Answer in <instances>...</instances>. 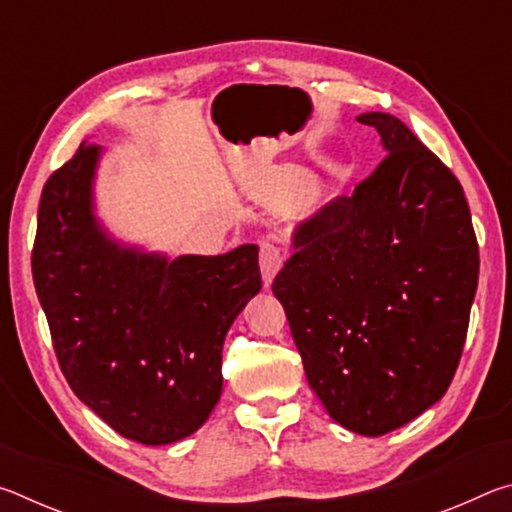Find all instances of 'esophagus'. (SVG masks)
<instances>
[{
    "instance_id": "obj_1",
    "label": "esophagus",
    "mask_w": 512,
    "mask_h": 512,
    "mask_svg": "<svg viewBox=\"0 0 512 512\" xmlns=\"http://www.w3.org/2000/svg\"><path fill=\"white\" fill-rule=\"evenodd\" d=\"M282 266V253L280 248L271 241H262L259 244V268H262V277H264V284L266 287H271L275 273L280 271Z\"/></svg>"
}]
</instances>
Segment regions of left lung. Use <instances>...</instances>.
I'll return each mask as SVG.
<instances>
[{
    "mask_svg": "<svg viewBox=\"0 0 512 512\" xmlns=\"http://www.w3.org/2000/svg\"><path fill=\"white\" fill-rule=\"evenodd\" d=\"M386 158L352 196L293 232L273 280L309 386L332 420L384 436L452 384L479 282V244L463 187L411 128L386 112Z\"/></svg>",
    "mask_w": 512,
    "mask_h": 512,
    "instance_id": "obj_1",
    "label": "left lung"
}]
</instances>
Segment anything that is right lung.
Wrapping results in <instances>:
<instances>
[{
  "label": "right lung",
  "mask_w": 512,
  "mask_h": 512,
  "mask_svg": "<svg viewBox=\"0 0 512 512\" xmlns=\"http://www.w3.org/2000/svg\"><path fill=\"white\" fill-rule=\"evenodd\" d=\"M99 153L83 142L42 187L33 284L76 397L124 438L169 445L219 402L225 334L262 289L259 248L169 262L119 246L92 212Z\"/></svg>",
  "instance_id": "add662e5"
}]
</instances>
